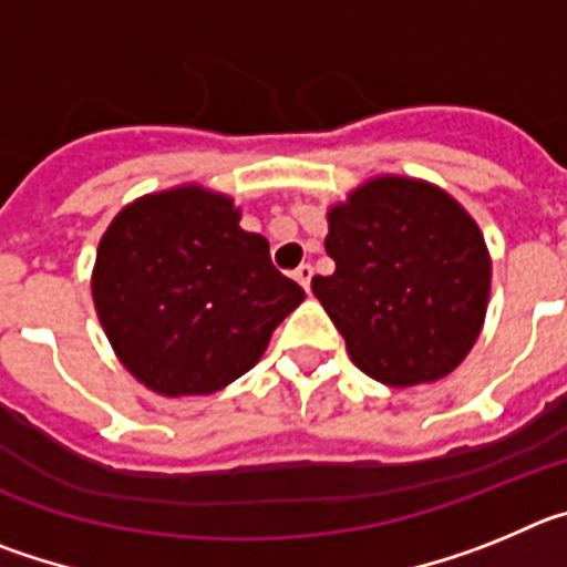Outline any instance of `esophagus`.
<instances>
[{
  "label": "esophagus",
  "mask_w": 567,
  "mask_h": 567,
  "mask_svg": "<svg viewBox=\"0 0 567 567\" xmlns=\"http://www.w3.org/2000/svg\"><path fill=\"white\" fill-rule=\"evenodd\" d=\"M312 267H309V264H303V267H298V269H295V280H298V284H300V287H303V289H307V292H309V284H312Z\"/></svg>",
  "instance_id": "obj_1"
}]
</instances>
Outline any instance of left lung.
<instances>
[{"mask_svg":"<svg viewBox=\"0 0 567 567\" xmlns=\"http://www.w3.org/2000/svg\"><path fill=\"white\" fill-rule=\"evenodd\" d=\"M332 275L312 292L360 372L385 385L452 374L483 332L491 255L483 229L443 187L372 175L327 209Z\"/></svg>","mask_w":567,"mask_h":567,"instance_id":"1","label":"left lung"}]
</instances>
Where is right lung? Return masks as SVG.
I'll list each match as a JSON object with an SVG mask.
<instances>
[{
	"label": "right lung",
	"mask_w": 567,
	"mask_h": 567,
	"mask_svg": "<svg viewBox=\"0 0 567 567\" xmlns=\"http://www.w3.org/2000/svg\"><path fill=\"white\" fill-rule=\"evenodd\" d=\"M115 358L164 398L221 392L247 374L303 289L204 184L147 193L115 213L90 275Z\"/></svg>",
	"instance_id": "right-lung-1"
}]
</instances>
